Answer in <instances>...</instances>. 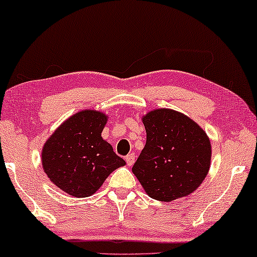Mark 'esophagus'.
Segmentation results:
<instances>
[{"label":"esophagus","instance_id":"1","mask_svg":"<svg viewBox=\"0 0 257 257\" xmlns=\"http://www.w3.org/2000/svg\"><path fill=\"white\" fill-rule=\"evenodd\" d=\"M135 159H136V155L133 152L130 153V155H127L125 157V161H126V163H127L128 166L133 165V163H135Z\"/></svg>","mask_w":257,"mask_h":257}]
</instances>
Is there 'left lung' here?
I'll return each instance as SVG.
<instances>
[{"instance_id":"left-lung-1","label":"left lung","mask_w":257,"mask_h":257,"mask_svg":"<svg viewBox=\"0 0 257 257\" xmlns=\"http://www.w3.org/2000/svg\"><path fill=\"white\" fill-rule=\"evenodd\" d=\"M142 120L146 144L132 172L146 194L162 202L192 194L209 172V137L197 122L173 109H153Z\"/></svg>"}]
</instances>
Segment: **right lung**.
Wrapping results in <instances>:
<instances>
[{"label":"right lung","mask_w":257,"mask_h":257,"mask_svg":"<svg viewBox=\"0 0 257 257\" xmlns=\"http://www.w3.org/2000/svg\"><path fill=\"white\" fill-rule=\"evenodd\" d=\"M106 121L102 112L80 111L63 121L43 145V171L73 197L93 195L109 173L126 164L102 139Z\"/></svg>","instance_id":"add662e5"}]
</instances>
